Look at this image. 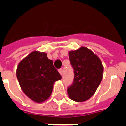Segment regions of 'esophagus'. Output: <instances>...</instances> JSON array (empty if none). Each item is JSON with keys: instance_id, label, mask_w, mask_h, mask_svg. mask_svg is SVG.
<instances>
[{"instance_id": "34e87169", "label": "esophagus", "mask_w": 126, "mask_h": 126, "mask_svg": "<svg viewBox=\"0 0 126 126\" xmlns=\"http://www.w3.org/2000/svg\"><path fill=\"white\" fill-rule=\"evenodd\" d=\"M59 71V74H60V75H63V69H59V71Z\"/></svg>"}]
</instances>
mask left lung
Wrapping results in <instances>:
<instances>
[{
    "label": "left lung",
    "mask_w": 126,
    "mask_h": 126,
    "mask_svg": "<svg viewBox=\"0 0 126 126\" xmlns=\"http://www.w3.org/2000/svg\"><path fill=\"white\" fill-rule=\"evenodd\" d=\"M69 55L74 80L67 89L68 95L74 101H86L93 96L101 82L103 65L99 57L85 47L69 51Z\"/></svg>",
    "instance_id": "1"
}]
</instances>
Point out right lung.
I'll return each mask as SVG.
<instances>
[{
	"instance_id": "obj_1",
	"label": "right lung",
	"mask_w": 126,
	"mask_h": 126,
	"mask_svg": "<svg viewBox=\"0 0 126 126\" xmlns=\"http://www.w3.org/2000/svg\"><path fill=\"white\" fill-rule=\"evenodd\" d=\"M16 76L25 94L37 103L50 97L54 82L61 79L52 60L48 59L46 53L37 51L20 62Z\"/></svg>"
}]
</instances>
